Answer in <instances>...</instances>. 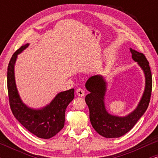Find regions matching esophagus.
I'll return each instance as SVG.
<instances>
[{"label":"esophagus","mask_w":158,"mask_h":158,"mask_svg":"<svg viewBox=\"0 0 158 158\" xmlns=\"http://www.w3.org/2000/svg\"><path fill=\"white\" fill-rule=\"evenodd\" d=\"M77 94L79 97H83L85 95L84 90H82L81 88H78L77 90Z\"/></svg>","instance_id":"1"}]
</instances>
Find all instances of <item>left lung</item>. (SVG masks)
Instances as JSON below:
<instances>
[{"instance_id": "8db88e82", "label": "left lung", "mask_w": 158, "mask_h": 158, "mask_svg": "<svg viewBox=\"0 0 158 158\" xmlns=\"http://www.w3.org/2000/svg\"><path fill=\"white\" fill-rule=\"evenodd\" d=\"M130 51L133 60L143 70L146 82L144 92L139 102L131 113L124 117L108 113L105 104L107 82L102 76H93L85 83V88L90 92L85 97V102L89 108L90 123L95 131L106 138H116L126 135L144 114L150 102L152 78L149 63L143 53L131 48H130Z\"/></svg>"}]
</instances>
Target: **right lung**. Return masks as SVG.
Segmentation results:
<instances>
[{"instance_id":"add662e5","label":"right lung","mask_w":158,"mask_h":158,"mask_svg":"<svg viewBox=\"0 0 158 158\" xmlns=\"http://www.w3.org/2000/svg\"><path fill=\"white\" fill-rule=\"evenodd\" d=\"M30 44L21 46L11 58L7 68V88L12 114L22 126L39 138L49 139L64 126L65 110L74 98V89L60 92L50 104L41 108H32L22 102L15 79V64L18 55Z\"/></svg>"}]
</instances>
